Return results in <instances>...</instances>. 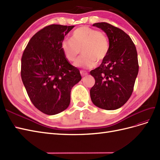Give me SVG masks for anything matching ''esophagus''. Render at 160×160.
I'll list each match as a JSON object with an SVG mask.
<instances>
[{"mask_svg": "<svg viewBox=\"0 0 160 160\" xmlns=\"http://www.w3.org/2000/svg\"><path fill=\"white\" fill-rule=\"evenodd\" d=\"M80 74H81V76H87V75H88V73L87 72H84V71H80Z\"/></svg>", "mask_w": 160, "mask_h": 160, "instance_id": "esophagus-1", "label": "esophagus"}]
</instances>
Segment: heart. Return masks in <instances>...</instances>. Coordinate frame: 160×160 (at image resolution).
Here are the masks:
<instances>
[{"label":"heart","mask_w":160,"mask_h":160,"mask_svg":"<svg viewBox=\"0 0 160 160\" xmlns=\"http://www.w3.org/2000/svg\"><path fill=\"white\" fill-rule=\"evenodd\" d=\"M61 48L69 61H74L80 54L74 65L78 68L91 69L96 66L97 61L101 62L107 57L109 41L103 32L87 26L78 28L72 32L71 40H64Z\"/></svg>","instance_id":"obj_1"}]
</instances>
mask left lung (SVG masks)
<instances>
[{
    "label": "left lung",
    "mask_w": 160,
    "mask_h": 160,
    "mask_svg": "<svg viewBox=\"0 0 160 160\" xmlns=\"http://www.w3.org/2000/svg\"><path fill=\"white\" fill-rule=\"evenodd\" d=\"M107 34L109 50L99 67L90 73L95 84L90 91L97 107L115 110L124 105L132 95L138 72L136 47L126 33L105 22L94 23Z\"/></svg>",
    "instance_id": "obj_1"
}]
</instances>
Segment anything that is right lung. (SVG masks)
<instances>
[{"label":"right lung","mask_w":160,"mask_h":160,"mask_svg":"<svg viewBox=\"0 0 160 160\" xmlns=\"http://www.w3.org/2000/svg\"><path fill=\"white\" fill-rule=\"evenodd\" d=\"M74 26L52 24L36 33L22 57L21 76L32 103L40 112L55 115L70 103L72 87L82 77L65 58L64 37Z\"/></svg>","instance_id":"add662e5"}]
</instances>
